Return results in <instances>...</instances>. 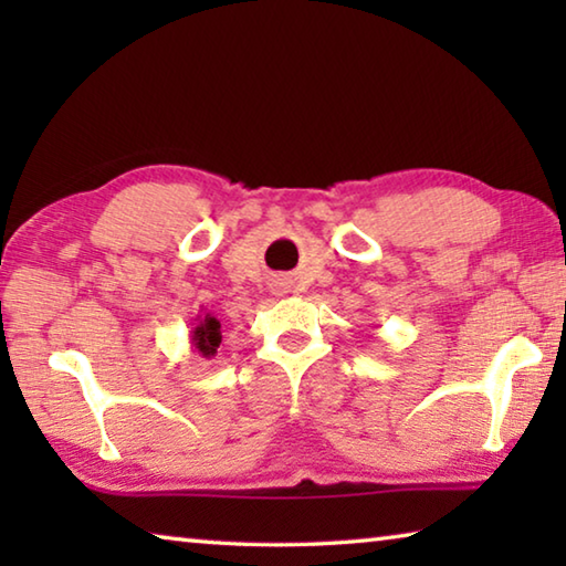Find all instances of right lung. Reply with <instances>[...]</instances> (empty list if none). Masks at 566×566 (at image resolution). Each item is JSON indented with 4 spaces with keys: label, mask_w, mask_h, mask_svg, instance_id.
<instances>
[{
    "label": "right lung",
    "mask_w": 566,
    "mask_h": 566,
    "mask_svg": "<svg viewBox=\"0 0 566 566\" xmlns=\"http://www.w3.org/2000/svg\"><path fill=\"white\" fill-rule=\"evenodd\" d=\"M189 344L191 352H197L199 357L212 359L219 344H222V322H219L212 312L199 314L195 319V327L189 332Z\"/></svg>",
    "instance_id": "1"
}]
</instances>
